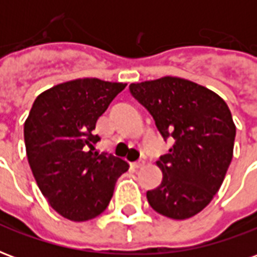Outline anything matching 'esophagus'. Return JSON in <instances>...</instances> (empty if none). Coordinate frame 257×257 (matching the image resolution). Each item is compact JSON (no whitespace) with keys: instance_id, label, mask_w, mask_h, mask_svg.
<instances>
[{"instance_id":"34e87169","label":"esophagus","mask_w":257,"mask_h":257,"mask_svg":"<svg viewBox=\"0 0 257 257\" xmlns=\"http://www.w3.org/2000/svg\"><path fill=\"white\" fill-rule=\"evenodd\" d=\"M132 167H134L135 169H139V168H143V167H145V161L134 162V164H132Z\"/></svg>"}]
</instances>
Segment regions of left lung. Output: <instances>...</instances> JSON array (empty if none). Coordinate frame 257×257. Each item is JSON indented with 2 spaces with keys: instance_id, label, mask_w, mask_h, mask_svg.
Masks as SVG:
<instances>
[{
  "instance_id": "8db88e82",
  "label": "left lung",
  "mask_w": 257,
  "mask_h": 257,
  "mask_svg": "<svg viewBox=\"0 0 257 257\" xmlns=\"http://www.w3.org/2000/svg\"><path fill=\"white\" fill-rule=\"evenodd\" d=\"M160 134L172 139L160 157L161 184L147 191L153 209L175 220L197 215L213 199L232 160L235 125L226 101L213 90L179 77L129 85Z\"/></svg>"
}]
</instances>
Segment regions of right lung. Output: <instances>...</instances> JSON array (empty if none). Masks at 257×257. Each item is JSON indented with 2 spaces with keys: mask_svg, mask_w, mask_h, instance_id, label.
<instances>
[{
  "mask_svg": "<svg viewBox=\"0 0 257 257\" xmlns=\"http://www.w3.org/2000/svg\"><path fill=\"white\" fill-rule=\"evenodd\" d=\"M126 86L99 78L55 85L33 103L25 122L27 160L38 187L59 215L86 221L104 212L118 178L128 171L122 158L93 153L100 140L96 121Z\"/></svg>",
  "mask_w": 257,
  "mask_h": 257,
  "instance_id": "right-lung-1",
  "label": "right lung"
}]
</instances>
